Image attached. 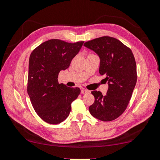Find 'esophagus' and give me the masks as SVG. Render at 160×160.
Returning <instances> with one entry per match:
<instances>
[{
  "instance_id": "34e87169",
  "label": "esophagus",
  "mask_w": 160,
  "mask_h": 160,
  "mask_svg": "<svg viewBox=\"0 0 160 160\" xmlns=\"http://www.w3.org/2000/svg\"><path fill=\"white\" fill-rule=\"evenodd\" d=\"M89 93V91H88V90H87V89H82L81 90V93L82 94H83V95H85V94H87V93Z\"/></svg>"
}]
</instances>
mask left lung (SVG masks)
<instances>
[{
    "instance_id": "obj_1",
    "label": "left lung",
    "mask_w": 160,
    "mask_h": 160,
    "mask_svg": "<svg viewBox=\"0 0 160 160\" xmlns=\"http://www.w3.org/2000/svg\"><path fill=\"white\" fill-rule=\"evenodd\" d=\"M84 45L100 57L99 73L105 75L108 84L107 95L91 92L94 103L89 110L91 115L104 122L114 120L124 113L137 82L136 62L133 54L120 40L102 36L89 40Z\"/></svg>"
}]
</instances>
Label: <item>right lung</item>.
I'll return each mask as SVG.
<instances>
[{"mask_svg":"<svg viewBox=\"0 0 160 160\" xmlns=\"http://www.w3.org/2000/svg\"><path fill=\"white\" fill-rule=\"evenodd\" d=\"M83 43L51 39L40 44L30 55L28 93L36 113L47 123L57 124L65 120L71 102L79 96V88L59 84L58 78L60 71L69 67Z\"/></svg>","mask_w":160,"mask_h":160,"instance_id":"right-lung-1","label":"right lung"}]
</instances>
